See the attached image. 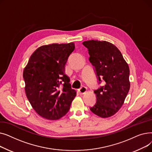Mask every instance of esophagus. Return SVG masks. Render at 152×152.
I'll use <instances>...</instances> for the list:
<instances>
[{"label":"esophagus","instance_id":"34e87169","mask_svg":"<svg viewBox=\"0 0 152 152\" xmlns=\"http://www.w3.org/2000/svg\"><path fill=\"white\" fill-rule=\"evenodd\" d=\"M86 91H87V88H86V87H84V86L81 87L80 89H78V92H79V93L80 94H84L86 92Z\"/></svg>","mask_w":152,"mask_h":152}]
</instances>
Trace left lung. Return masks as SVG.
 Returning a JSON list of instances; mask_svg holds the SVG:
<instances>
[{
  "instance_id": "8db88e82",
  "label": "left lung",
  "mask_w": 152,
  "mask_h": 152,
  "mask_svg": "<svg viewBox=\"0 0 152 152\" xmlns=\"http://www.w3.org/2000/svg\"><path fill=\"white\" fill-rule=\"evenodd\" d=\"M83 44L88 49L99 84L102 80L104 83L94 91L96 103L90 110L101 118L113 116L123 105L130 89L129 66L121 52L110 42L91 40Z\"/></svg>"
}]
</instances>
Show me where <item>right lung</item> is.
Wrapping results in <instances>:
<instances>
[{
    "instance_id": "right-lung-1",
    "label": "right lung",
    "mask_w": 152,
    "mask_h": 152,
    "mask_svg": "<svg viewBox=\"0 0 152 152\" xmlns=\"http://www.w3.org/2000/svg\"><path fill=\"white\" fill-rule=\"evenodd\" d=\"M75 48L73 42L40 47L24 69L26 97L32 107L44 118H61L67 113L76 96L65 74V66Z\"/></svg>"
}]
</instances>
